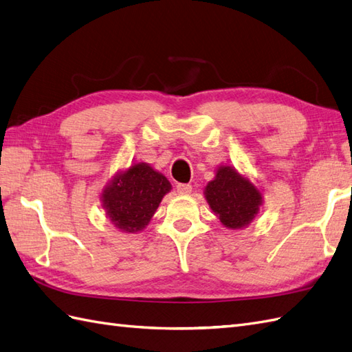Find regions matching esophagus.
<instances>
[{
	"label": "esophagus",
	"mask_w": 352,
	"mask_h": 352,
	"mask_svg": "<svg viewBox=\"0 0 352 352\" xmlns=\"http://www.w3.org/2000/svg\"><path fill=\"white\" fill-rule=\"evenodd\" d=\"M177 192L179 195H188L192 192V186L190 184H177Z\"/></svg>",
	"instance_id": "34e87169"
}]
</instances>
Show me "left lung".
Here are the masks:
<instances>
[{
  "mask_svg": "<svg viewBox=\"0 0 352 352\" xmlns=\"http://www.w3.org/2000/svg\"><path fill=\"white\" fill-rule=\"evenodd\" d=\"M205 196L220 221L230 229L247 226L262 204L257 188L230 166L217 170V175L205 188Z\"/></svg>",
  "mask_w": 352,
  "mask_h": 352,
  "instance_id": "1",
  "label": "left lung"
}]
</instances>
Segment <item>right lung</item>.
Wrapping results in <instances>:
<instances>
[{
  "mask_svg": "<svg viewBox=\"0 0 352 352\" xmlns=\"http://www.w3.org/2000/svg\"><path fill=\"white\" fill-rule=\"evenodd\" d=\"M170 184L147 164H137L117 175L102 193L108 217L123 232H138L147 226Z\"/></svg>",
  "mask_w": 352,
  "mask_h": 352,
  "instance_id": "right-lung-1",
  "label": "right lung"
}]
</instances>
